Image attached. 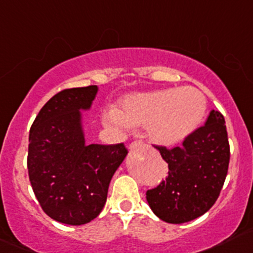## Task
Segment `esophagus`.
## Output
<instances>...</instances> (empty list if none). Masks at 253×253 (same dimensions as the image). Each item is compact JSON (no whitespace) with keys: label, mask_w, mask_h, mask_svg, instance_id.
Returning a JSON list of instances; mask_svg holds the SVG:
<instances>
[{"label":"esophagus","mask_w":253,"mask_h":253,"mask_svg":"<svg viewBox=\"0 0 253 253\" xmlns=\"http://www.w3.org/2000/svg\"><path fill=\"white\" fill-rule=\"evenodd\" d=\"M142 145H144V142L140 141V140H136V141H132L131 144H130L129 148H130V150H135V148L140 147V146H142Z\"/></svg>","instance_id":"34e87169"}]
</instances>
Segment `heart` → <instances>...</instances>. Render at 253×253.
<instances>
[{
    "mask_svg": "<svg viewBox=\"0 0 253 253\" xmlns=\"http://www.w3.org/2000/svg\"><path fill=\"white\" fill-rule=\"evenodd\" d=\"M206 113V98L194 87L166 88L126 96L118 108L103 112L105 126L126 130L147 126L155 144L173 146L184 141L200 126Z\"/></svg>",
    "mask_w": 253,
    "mask_h": 253,
    "instance_id": "heart-1",
    "label": "heart"
}]
</instances>
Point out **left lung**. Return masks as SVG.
<instances>
[{
	"mask_svg": "<svg viewBox=\"0 0 253 253\" xmlns=\"http://www.w3.org/2000/svg\"><path fill=\"white\" fill-rule=\"evenodd\" d=\"M168 163V175L147 190L151 210L167 223L181 224L205 214L217 201L228 174L230 146L220 112L211 111L178 147L155 146Z\"/></svg>",
	"mask_w": 253,
	"mask_h": 253,
	"instance_id": "1",
	"label": "left lung"
}]
</instances>
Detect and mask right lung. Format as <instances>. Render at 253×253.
Masks as SVG:
<instances>
[{
  "label": "right lung",
  "mask_w": 253,
  "mask_h": 253,
  "mask_svg": "<svg viewBox=\"0 0 253 253\" xmlns=\"http://www.w3.org/2000/svg\"><path fill=\"white\" fill-rule=\"evenodd\" d=\"M97 90L90 85L59 91L30 127L28 171L34 194L48 217L69 225L100 214L112 176L127 153L124 144H85L80 111L91 107Z\"/></svg>",
  "instance_id": "1"
}]
</instances>
